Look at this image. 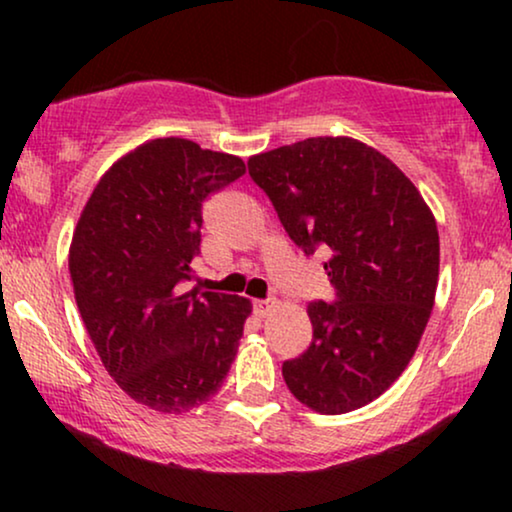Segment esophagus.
Listing matches in <instances>:
<instances>
[{"instance_id":"obj_1","label":"esophagus","mask_w":512,"mask_h":512,"mask_svg":"<svg viewBox=\"0 0 512 512\" xmlns=\"http://www.w3.org/2000/svg\"><path fill=\"white\" fill-rule=\"evenodd\" d=\"M275 305H277V300H272V298H265V300H254V314L256 317H268V314L275 310Z\"/></svg>"}]
</instances>
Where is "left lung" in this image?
I'll return each mask as SVG.
<instances>
[{
	"mask_svg": "<svg viewBox=\"0 0 512 512\" xmlns=\"http://www.w3.org/2000/svg\"><path fill=\"white\" fill-rule=\"evenodd\" d=\"M247 165L296 247L328 256L335 289L307 307L312 345L284 361L286 387L321 415L363 408L398 380L431 317L436 219L415 184L356 139H303Z\"/></svg>",
	"mask_w": 512,
	"mask_h": 512,
	"instance_id": "obj_1",
	"label": "left lung"
}]
</instances>
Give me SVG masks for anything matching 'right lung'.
<instances>
[{"label":"right lung","instance_id":"1","mask_svg":"<svg viewBox=\"0 0 512 512\" xmlns=\"http://www.w3.org/2000/svg\"><path fill=\"white\" fill-rule=\"evenodd\" d=\"M244 170L191 139H153L109 167L76 223L69 272L86 331L118 387L158 412L209 401L237 354L249 300L179 284L200 254L202 202Z\"/></svg>","mask_w":512,"mask_h":512}]
</instances>
